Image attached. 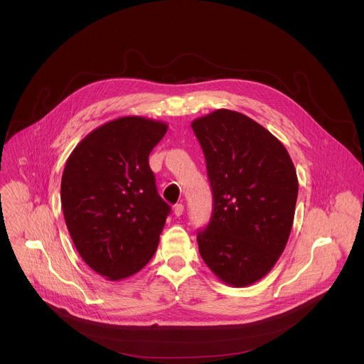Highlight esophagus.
I'll return each instance as SVG.
<instances>
[{
  "label": "esophagus",
  "mask_w": 364,
  "mask_h": 364,
  "mask_svg": "<svg viewBox=\"0 0 364 364\" xmlns=\"http://www.w3.org/2000/svg\"><path fill=\"white\" fill-rule=\"evenodd\" d=\"M183 213H184V205H183L181 203L176 204V205H174V215H176L177 218H180Z\"/></svg>",
  "instance_id": "34e87169"
}]
</instances>
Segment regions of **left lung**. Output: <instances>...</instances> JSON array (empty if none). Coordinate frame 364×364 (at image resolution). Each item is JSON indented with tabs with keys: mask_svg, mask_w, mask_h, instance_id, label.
Listing matches in <instances>:
<instances>
[{
	"mask_svg": "<svg viewBox=\"0 0 364 364\" xmlns=\"http://www.w3.org/2000/svg\"><path fill=\"white\" fill-rule=\"evenodd\" d=\"M191 128L213 191L212 219L197 233L198 252L225 284L252 285L287 246L298 196L295 167L282 142L240 112L218 109Z\"/></svg>",
	"mask_w": 364,
	"mask_h": 364,
	"instance_id": "1",
	"label": "left lung"
}]
</instances>
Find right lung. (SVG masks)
Listing matches in <instances>:
<instances>
[{
    "label": "right lung",
    "mask_w": 364,
    "mask_h": 364,
    "mask_svg": "<svg viewBox=\"0 0 364 364\" xmlns=\"http://www.w3.org/2000/svg\"><path fill=\"white\" fill-rule=\"evenodd\" d=\"M168 125L122 117L87 134L62 176V209L83 261L108 281L139 272L157 250L170 205L148 157Z\"/></svg>",
    "instance_id": "add662e5"
}]
</instances>
